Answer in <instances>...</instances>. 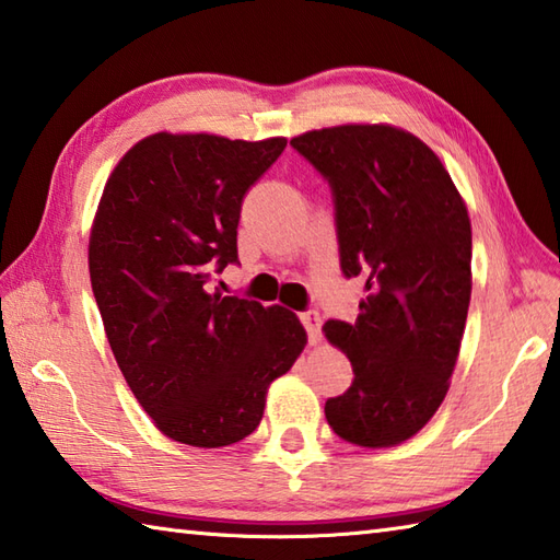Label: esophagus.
I'll return each mask as SVG.
<instances>
[{
	"label": "esophagus",
	"mask_w": 560,
	"mask_h": 560,
	"mask_svg": "<svg viewBox=\"0 0 560 560\" xmlns=\"http://www.w3.org/2000/svg\"><path fill=\"white\" fill-rule=\"evenodd\" d=\"M301 323L305 325V330H308V339L311 345H320V313L317 311H305L301 313Z\"/></svg>",
	"instance_id": "obj_1"
}]
</instances>
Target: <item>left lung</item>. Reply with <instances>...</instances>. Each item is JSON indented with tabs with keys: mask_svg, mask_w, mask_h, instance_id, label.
<instances>
[{
	"mask_svg": "<svg viewBox=\"0 0 560 560\" xmlns=\"http://www.w3.org/2000/svg\"><path fill=\"white\" fill-rule=\"evenodd\" d=\"M291 145L330 182L339 267L364 277L354 323L327 320L352 386L325 402L337 436L402 444L446 398L470 303V218L442 160L408 130L345 124Z\"/></svg>",
	"mask_w": 560,
	"mask_h": 560,
	"instance_id": "left-lung-1",
	"label": "left lung"
}]
</instances>
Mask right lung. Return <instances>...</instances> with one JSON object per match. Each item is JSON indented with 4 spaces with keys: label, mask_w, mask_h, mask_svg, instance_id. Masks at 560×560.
Here are the masks:
<instances>
[{
    "label": "right lung",
    "mask_w": 560,
    "mask_h": 560,
    "mask_svg": "<svg viewBox=\"0 0 560 560\" xmlns=\"http://www.w3.org/2000/svg\"><path fill=\"white\" fill-rule=\"evenodd\" d=\"M287 138L152 133L108 174L90 233V279L133 396L170 440H245L271 381L308 342L295 313L206 289L237 261L240 208Z\"/></svg>",
    "instance_id": "add662e5"
}]
</instances>
